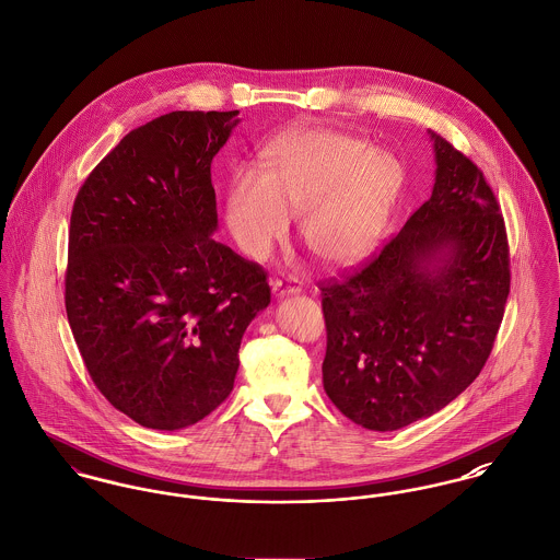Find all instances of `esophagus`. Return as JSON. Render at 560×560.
Wrapping results in <instances>:
<instances>
[{"mask_svg":"<svg viewBox=\"0 0 560 560\" xmlns=\"http://www.w3.org/2000/svg\"><path fill=\"white\" fill-rule=\"evenodd\" d=\"M272 292H275V296L301 294V281H299V279H294V277H288V279H275V281H272Z\"/></svg>","mask_w":560,"mask_h":560,"instance_id":"34e87169","label":"esophagus"}]
</instances>
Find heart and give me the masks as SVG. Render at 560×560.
I'll return each mask as SVG.
<instances>
[{"label":"heart","mask_w":560,"mask_h":560,"mask_svg":"<svg viewBox=\"0 0 560 560\" xmlns=\"http://www.w3.org/2000/svg\"><path fill=\"white\" fill-rule=\"evenodd\" d=\"M405 171L371 142L328 129H292L264 151V173L243 171L225 200L228 228L238 247L264 259L279 243L290 215L308 252L328 266L369 256L402 189Z\"/></svg>","instance_id":"1"}]
</instances>
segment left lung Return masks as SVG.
I'll return each mask as SVG.
<instances>
[{
    "mask_svg": "<svg viewBox=\"0 0 560 560\" xmlns=\"http://www.w3.org/2000/svg\"><path fill=\"white\" fill-rule=\"evenodd\" d=\"M431 136V198L358 270L319 283L324 389L369 431L409 427L471 386L510 296L499 202L465 153Z\"/></svg>",
    "mask_w": 560,
    "mask_h": 560,
    "instance_id": "1",
    "label": "left lung"
}]
</instances>
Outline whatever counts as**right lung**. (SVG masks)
Masks as SVG:
<instances>
[{"instance_id":"1","label":"right lung","mask_w":560,"mask_h":560,"mask_svg":"<svg viewBox=\"0 0 560 560\" xmlns=\"http://www.w3.org/2000/svg\"><path fill=\"white\" fill-rule=\"evenodd\" d=\"M238 110H174L86 176L70 217L66 313L86 371L133 422L178 431L230 396L264 268L211 236V162Z\"/></svg>"}]
</instances>
